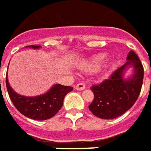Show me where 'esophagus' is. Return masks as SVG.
<instances>
[{
    "label": "esophagus",
    "mask_w": 151,
    "mask_h": 151,
    "mask_svg": "<svg viewBox=\"0 0 151 151\" xmlns=\"http://www.w3.org/2000/svg\"><path fill=\"white\" fill-rule=\"evenodd\" d=\"M86 88V86H85L84 83H78V84L76 86V89L78 91L84 90Z\"/></svg>",
    "instance_id": "obj_1"
}]
</instances>
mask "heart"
I'll list each match as a JSON object with an SVG mask.
<instances>
[{"label":"heart","instance_id":"1","mask_svg":"<svg viewBox=\"0 0 151 151\" xmlns=\"http://www.w3.org/2000/svg\"><path fill=\"white\" fill-rule=\"evenodd\" d=\"M106 60H107V56L105 55H96L92 60H91L87 64H86L84 68L86 70H96L101 66Z\"/></svg>","mask_w":151,"mask_h":151}]
</instances>
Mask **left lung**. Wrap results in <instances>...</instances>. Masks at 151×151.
Returning a JSON list of instances; mask_svg holds the SVG:
<instances>
[{"mask_svg": "<svg viewBox=\"0 0 151 151\" xmlns=\"http://www.w3.org/2000/svg\"><path fill=\"white\" fill-rule=\"evenodd\" d=\"M127 62L110 75L106 80L91 86L94 98L88 106L95 116L103 119H116L123 115L137 101L144 80V67L138 55L131 50ZM128 66L134 67L133 76L123 79V72Z\"/></svg>", "mask_w": 151, "mask_h": 151, "instance_id": "8db88e82", "label": "left lung"}]
</instances>
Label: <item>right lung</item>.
Returning <instances> with one entry per match:
<instances>
[{"instance_id": "add662e5", "label": "right lung", "mask_w": 151, "mask_h": 151, "mask_svg": "<svg viewBox=\"0 0 151 151\" xmlns=\"http://www.w3.org/2000/svg\"><path fill=\"white\" fill-rule=\"evenodd\" d=\"M30 47L38 49L40 46L31 45ZM6 85L9 96L15 107L24 116L34 120H46L54 117L63 106L65 95L73 90L72 86L56 84L44 95L31 97L21 96L10 86L7 74Z\"/></svg>"}]
</instances>
